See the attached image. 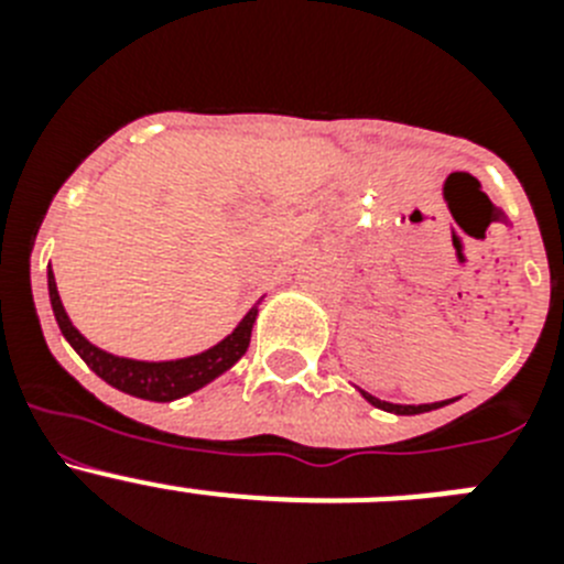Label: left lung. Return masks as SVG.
I'll use <instances>...</instances> for the list:
<instances>
[{"label": "left lung", "instance_id": "obj_1", "mask_svg": "<svg viewBox=\"0 0 564 564\" xmlns=\"http://www.w3.org/2000/svg\"><path fill=\"white\" fill-rule=\"evenodd\" d=\"M364 395V401H370L376 410L383 412H392V415H421V412H432V410H441L446 403L457 401V398H449V401H435V403H390V401H381V398L370 395V392L358 390Z\"/></svg>", "mask_w": 564, "mask_h": 564}]
</instances>
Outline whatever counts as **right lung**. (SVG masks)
<instances>
[{
  "instance_id": "add662e5",
  "label": "right lung",
  "mask_w": 564,
  "mask_h": 564,
  "mask_svg": "<svg viewBox=\"0 0 564 564\" xmlns=\"http://www.w3.org/2000/svg\"><path fill=\"white\" fill-rule=\"evenodd\" d=\"M47 291L50 305H53V313H56V322L62 327L64 338L87 361L89 370L96 372L98 378H104L115 390L158 403H169L183 395H192V392L203 390L206 383H212L214 378H220L223 372L231 370L234 364L246 356L248 344H251V330L259 313L257 305L262 302L259 299L257 305L242 316V322L223 341H217L208 350L197 352V356L174 358V361H134V358L112 356V352L101 350L93 341H87L78 333V327H73V322H69L67 311L62 305V296H58L53 268H47Z\"/></svg>"
}]
</instances>
